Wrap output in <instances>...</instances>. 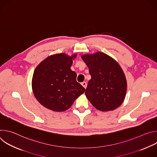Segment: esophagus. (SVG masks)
Listing matches in <instances>:
<instances>
[{
  "label": "esophagus",
  "mask_w": 157,
  "mask_h": 157,
  "mask_svg": "<svg viewBox=\"0 0 157 157\" xmlns=\"http://www.w3.org/2000/svg\"><path fill=\"white\" fill-rule=\"evenodd\" d=\"M81 84H82V86L86 89V87H87V83H86V82H82V83H81Z\"/></svg>",
  "instance_id": "obj_1"
}]
</instances>
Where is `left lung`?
Returning a JSON list of instances; mask_svg holds the SVG:
<instances>
[{
	"mask_svg": "<svg viewBox=\"0 0 157 157\" xmlns=\"http://www.w3.org/2000/svg\"><path fill=\"white\" fill-rule=\"evenodd\" d=\"M91 79L85 92L92 105L102 112L113 110L124 102L127 80L119 64L107 54L98 52L81 55Z\"/></svg>",
	"mask_w": 157,
	"mask_h": 157,
	"instance_id": "obj_1",
	"label": "left lung"
}]
</instances>
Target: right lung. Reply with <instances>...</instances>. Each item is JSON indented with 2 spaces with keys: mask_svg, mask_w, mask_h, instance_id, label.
Returning <instances> with one entry per match:
<instances>
[{
  "mask_svg": "<svg viewBox=\"0 0 157 157\" xmlns=\"http://www.w3.org/2000/svg\"><path fill=\"white\" fill-rule=\"evenodd\" d=\"M77 54L64 53L50 55L35 68L32 81L33 93L44 107L55 112L68 110L85 89L76 81L71 70Z\"/></svg>",
  "mask_w": 157,
  "mask_h": 157,
  "instance_id": "right-lung-1",
  "label": "right lung"
}]
</instances>
